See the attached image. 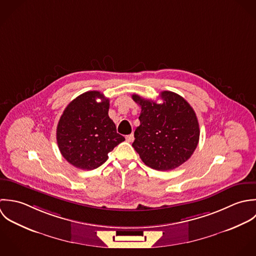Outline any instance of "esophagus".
<instances>
[{
    "label": "esophagus",
    "mask_w": 256,
    "mask_h": 256,
    "mask_svg": "<svg viewBox=\"0 0 256 256\" xmlns=\"http://www.w3.org/2000/svg\"><path fill=\"white\" fill-rule=\"evenodd\" d=\"M126 142H132L134 140V136L132 134H128V136H126Z\"/></svg>",
    "instance_id": "esophagus-1"
}]
</instances>
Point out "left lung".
Here are the masks:
<instances>
[{"label": "left lung", "instance_id": "obj_1", "mask_svg": "<svg viewBox=\"0 0 256 256\" xmlns=\"http://www.w3.org/2000/svg\"><path fill=\"white\" fill-rule=\"evenodd\" d=\"M159 97L161 104L132 95L142 106L132 146L146 165L167 171L191 157L199 142L200 128L193 108L183 97L170 91L161 92Z\"/></svg>", "mask_w": 256, "mask_h": 256}]
</instances>
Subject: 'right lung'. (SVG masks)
<instances>
[{
  "label": "right lung",
  "mask_w": 256,
  "mask_h": 256,
  "mask_svg": "<svg viewBox=\"0 0 256 256\" xmlns=\"http://www.w3.org/2000/svg\"><path fill=\"white\" fill-rule=\"evenodd\" d=\"M108 108L110 100L99 91L83 93L65 108L57 124L56 140L62 156L73 166L96 169L124 140L108 116Z\"/></svg>",
  "instance_id": "obj_1"
}]
</instances>
